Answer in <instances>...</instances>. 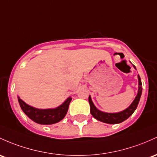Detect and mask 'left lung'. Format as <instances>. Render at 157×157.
Segmentation results:
<instances>
[{
	"label": "left lung",
	"instance_id": "1",
	"mask_svg": "<svg viewBox=\"0 0 157 157\" xmlns=\"http://www.w3.org/2000/svg\"><path fill=\"white\" fill-rule=\"evenodd\" d=\"M133 67L136 68V67L134 65ZM138 78H139V89H138V94L136 97L133 102L132 103L131 105L127 109L122 112H120V113H107L100 111V110H98L94 106V104H93L92 101V99H91V97L89 96V104H90V113L92 116L97 120L100 121L104 122V123L106 124H115L121 123V122L127 119L134 113V111L137 108L141 95H142V81H141V78L139 76H138Z\"/></svg>",
	"mask_w": 157,
	"mask_h": 157
}]
</instances>
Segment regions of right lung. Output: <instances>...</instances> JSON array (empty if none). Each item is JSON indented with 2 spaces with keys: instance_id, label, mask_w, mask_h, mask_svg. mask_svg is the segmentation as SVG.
I'll return each mask as SVG.
<instances>
[{
  "instance_id": "obj_1",
  "label": "right lung",
  "mask_w": 157,
  "mask_h": 157,
  "mask_svg": "<svg viewBox=\"0 0 157 157\" xmlns=\"http://www.w3.org/2000/svg\"><path fill=\"white\" fill-rule=\"evenodd\" d=\"M18 99L21 109L31 120L40 124H53L64 118L72 98H68L61 106L56 109H36L25 104L19 97Z\"/></svg>"
}]
</instances>
